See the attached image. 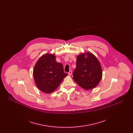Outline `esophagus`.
<instances>
[{
    "label": "esophagus",
    "mask_w": 133,
    "mask_h": 133,
    "mask_svg": "<svg viewBox=\"0 0 133 133\" xmlns=\"http://www.w3.org/2000/svg\"><path fill=\"white\" fill-rule=\"evenodd\" d=\"M72 71H71V70H70L69 72L68 73V74L69 75H72Z\"/></svg>",
    "instance_id": "esophagus-1"
}]
</instances>
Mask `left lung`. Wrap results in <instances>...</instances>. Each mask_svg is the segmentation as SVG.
I'll list each match as a JSON object with an SVG mask.
<instances>
[{
	"instance_id": "1",
	"label": "left lung",
	"mask_w": 133,
	"mask_h": 133,
	"mask_svg": "<svg viewBox=\"0 0 133 133\" xmlns=\"http://www.w3.org/2000/svg\"><path fill=\"white\" fill-rule=\"evenodd\" d=\"M73 75L74 81L82 88H94L100 82L102 77L100 63L90 52L80 54L77 57L76 67Z\"/></svg>"
}]
</instances>
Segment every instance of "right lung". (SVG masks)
I'll use <instances>...</instances> for the list:
<instances>
[{
  "mask_svg": "<svg viewBox=\"0 0 133 133\" xmlns=\"http://www.w3.org/2000/svg\"><path fill=\"white\" fill-rule=\"evenodd\" d=\"M53 54H45L35 64L33 77L38 89L49 94L58 87L64 78L68 75L64 71L63 65L56 61Z\"/></svg>",
  "mask_w": 133,
  "mask_h": 133,
  "instance_id": "1",
  "label": "right lung"
}]
</instances>
